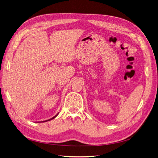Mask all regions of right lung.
<instances>
[{
    "instance_id": "1",
    "label": "right lung",
    "mask_w": 158,
    "mask_h": 158,
    "mask_svg": "<svg viewBox=\"0 0 158 158\" xmlns=\"http://www.w3.org/2000/svg\"><path fill=\"white\" fill-rule=\"evenodd\" d=\"M58 114H58H56L55 116H53V117H52V118H50V119H49V120H45V121H44V122H47V121H49V120H52V119H53V118H55V117H56V116H57Z\"/></svg>"
}]
</instances>
